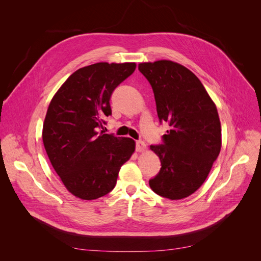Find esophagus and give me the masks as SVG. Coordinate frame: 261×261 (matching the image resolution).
Listing matches in <instances>:
<instances>
[{"label":"esophagus","instance_id":"1","mask_svg":"<svg viewBox=\"0 0 261 261\" xmlns=\"http://www.w3.org/2000/svg\"><path fill=\"white\" fill-rule=\"evenodd\" d=\"M135 149L138 152H142L146 149V144L143 141H138L135 143Z\"/></svg>","mask_w":261,"mask_h":261}]
</instances>
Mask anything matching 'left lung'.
I'll return each instance as SVG.
<instances>
[{
  "label": "left lung",
  "instance_id": "obj_1",
  "mask_svg": "<svg viewBox=\"0 0 261 261\" xmlns=\"http://www.w3.org/2000/svg\"><path fill=\"white\" fill-rule=\"evenodd\" d=\"M154 94L160 122L170 130L150 149L161 160L159 173L149 180L161 197L180 200L206 180L221 149V125L215 103L198 77L169 60L139 64Z\"/></svg>",
  "mask_w": 261,
  "mask_h": 261
}]
</instances>
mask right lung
Segmentation results:
<instances>
[{
  "instance_id": "right-lung-1",
  "label": "right lung",
  "mask_w": 261,
  "mask_h": 261,
  "mask_svg": "<svg viewBox=\"0 0 261 261\" xmlns=\"http://www.w3.org/2000/svg\"><path fill=\"white\" fill-rule=\"evenodd\" d=\"M135 67V63L99 62L79 68L48 106L42 132L44 148L66 189L82 200L109 194L120 167L134 152L133 140L99 130L112 114L113 91Z\"/></svg>"
}]
</instances>
